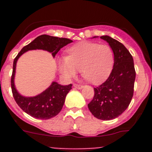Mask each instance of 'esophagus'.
Masks as SVG:
<instances>
[{
  "label": "esophagus",
  "instance_id": "1",
  "mask_svg": "<svg viewBox=\"0 0 152 152\" xmlns=\"http://www.w3.org/2000/svg\"><path fill=\"white\" fill-rule=\"evenodd\" d=\"M73 87H74V88H76V89H79V90L82 89V88H83V86H82V85H79V84H74Z\"/></svg>",
  "mask_w": 152,
  "mask_h": 152
}]
</instances>
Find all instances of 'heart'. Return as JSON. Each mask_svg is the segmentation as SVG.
<instances>
[{
	"label": "heart",
	"instance_id": "b5f03b06",
	"mask_svg": "<svg viewBox=\"0 0 152 152\" xmlns=\"http://www.w3.org/2000/svg\"><path fill=\"white\" fill-rule=\"evenodd\" d=\"M113 63L114 53L109 45L83 41L67 49L64 59L58 61V67L64 78H74L80 71L88 81L99 84L108 77Z\"/></svg>",
	"mask_w": 152,
	"mask_h": 152
}]
</instances>
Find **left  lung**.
Listing matches in <instances>:
<instances>
[{
  "label": "left lung",
  "mask_w": 152,
  "mask_h": 152,
  "mask_svg": "<svg viewBox=\"0 0 152 152\" xmlns=\"http://www.w3.org/2000/svg\"><path fill=\"white\" fill-rule=\"evenodd\" d=\"M100 39L107 42L113 52V68L105 82L94 88V96L88 106L96 118L110 120L120 116L129 105L133 96L135 71L133 58L123 44L109 36Z\"/></svg>",
  "instance_id": "1"
}]
</instances>
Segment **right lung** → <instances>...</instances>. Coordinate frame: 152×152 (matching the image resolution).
<instances>
[{
  "mask_svg": "<svg viewBox=\"0 0 152 152\" xmlns=\"http://www.w3.org/2000/svg\"><path fill=\"white\" fill-rule=\"evenodd\" d=\"M72 42L69 39L41 35L24 46L14 58L11 77L12 93L19 107L29 116L39 119H49L57 116L62 109L66 95L72 89V84L61 85L56 81H52L49 88L38 95L34 96H23L16 89L14 84L16 66L19 58L28 51L36 49L47 51L52 53L53 58H55L62 47Z\"/></svg>",
  "mask_w": 152,
  "mask_h": 152,
  "instance_id": "add662e5",
  "label": "right lung"
}]
</instances>
